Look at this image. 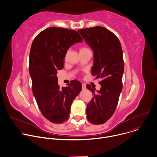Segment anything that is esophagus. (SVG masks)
Here are the masks:
<instances>
[{
  "label": "esophagus",
  "instance_id": "1",
  "mask_svg": "<svg viewBox=\"0 0 157 157\" xmlns=\"http://www.w3.org/2000/svg\"><path fill=\"white\" fill-rule=\"evenodd\" d=\"M82 88L83 90H84V89H86V86L84 84H82Z\"/></svg>",
  "mask_w": 157,
  "mask_h": 157
}]
</instances>
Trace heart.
<instances>
[{"label": "heart", "instance_id": "b5f03b06", "mask_svg": "<svg viewBox=\"0 0 157 157\" xmlns=\"http://www.w3.org/2000/svg\"><path fill=\"white\" fill-rule=\"evenodd\" d=\"M88 50V48H86V47H82V48L80 49V52L84 51V50Z\"/></svg>", "mask_w": 157, "mask_h": 157}]
</instances>
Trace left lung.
Masks as SVG:
<instances>
[{
  "instance_id": "left-lung-1",
  "label": "left lung",
  "mask_w": 157,
  "mask_h": 157,
  "mask_svg": "<svg viewBox=\"0 0 157 157\" xmlns=\"http://www.w3.org/2000/svg\"><path fill=\"white\" fill-rule=\"evenodd\" d=\"M78 32L93 51L92 75L102 79L99 82L101 89L97 93L94 87L86 86L94 95L87 105V119L92 124H102L114 113L122 90L124 64L121 44L113 32L102 27L87 28Z\"/></svg>"
}]
</instances>
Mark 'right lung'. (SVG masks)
<instances>
[{"label":"right lung","mask_w":157,"mask_h":157,"mask_svg":"<svg viewBox=\"0 0 157 157\" xmlns=\"http://www.w3.org/2000/svg\"><path fill=\"white\" fill-rule=\"evenodd\" d=\"M82 41L76 31L54 27L41 32L32 42L29 73L33 94L43 116L53 123L68 119L72 102L81 91V83L76 80L60 88L56 74L69 48Z\"/></svg>","instance_id":"obj_1"}]
</instances>
